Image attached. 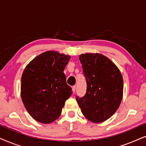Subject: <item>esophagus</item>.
<instances>
[{"mask_svg": "<svg viewBox=\"0 0 146 146\" xmlns=\"http://www.w3.org/2000/svg\"><path fill=\"white\" fill-rule=\"evenodd\" d=\"M72 90L73 93L75 92V91H76V86H72Z\"/></svg>", "mask_w": 146, "mask_h": 146, "instance_id": "34e87169", "label": "esophagus"}]
</instances>
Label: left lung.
I'll use <instances>...</instances> for the list:
<instances>
[{
    "mask_svg": "<svg viewBox=\"0 0 146 146\" xmlns=\"http://www.w3.org/2000/svg\"><path fill=\"white\" fill-rule=\"evenodd\" d=\"M87 83L86 93L76 97L82 113L94 123L103 122L118 109L123 97L120 71L108 58L99 53L79 56Z\"/></svg>",
    "mask_w": 146,
    "mask_h": 146,
    "instance_id": "obj_1",
    "label": "left lung"
}]
</instances>
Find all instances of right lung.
<instances>
[{"label": "right lung", "instance_id": "add662e5", "mask_svg": "<svg viewBox=\"0 0 146 146\" xmlns=\"http://www.w3.org/2000/svg\"><path fill=\"white\" fill-rule=\"evenodd\" d=\"M70 56L49 50L27 64L21 78V95L26 110L35 120L50 123L61 114L72 88L64 73Z\"/></svg>", "mask_w": 146, "mask_h": 146}]
</instances>
